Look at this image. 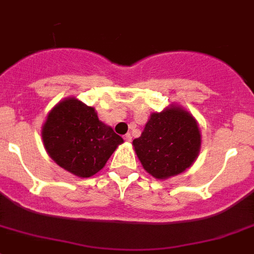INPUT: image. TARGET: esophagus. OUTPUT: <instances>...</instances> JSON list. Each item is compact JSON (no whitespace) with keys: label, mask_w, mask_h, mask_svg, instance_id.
Wrapping results in <instances>:
<instances>
[{"label":"esophagus","mask_w":254,"mask_h":254,"mask_svg":"<svg viewBox=\"0 0 254 254\" xmlns=\"http://www.w3.org/2000/svg\"><path fill=\"white\" fill-rule=\"evenodd\" d=\"M124 139L127 140V142H130V140H131V134H129V133L125 134V135H124Z\"/></svg>","instance_id":"esophagus-1"}]
</instances>
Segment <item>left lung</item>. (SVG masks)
Instances as JSON below:
<instances>
[{
	"label": "left lung",
	"instance_id": "left-lung-1",
	"mask_svg": "<svg viewBox=\"0 0 254 254\" xmlns=\"http://www.w3.org/2000/svg\"><path fill=\"white\" fill-rule=\"evenodd\" d=\"M133 145L143 167L152 176L167 179L183 173L197 158L200 133L189 112L171 107L152 114Z\"/></svg>",
	"mask_w": 254,
	"mask_h": 254
}]
</instances>
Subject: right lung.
<instances>
[{"label": "right lung", "mask_w": 254, "mask_h": 254, "mask_svg": "<svg viewBox=\"0 0 254 254\" xmlns=\"http://www.w3.org/2000/svg\"><path fill=\"white\" fill-rule=\"evenodd\" d=\"M42 138L51 158L80 178L106 165L123 138L98 120L93 107L75 98L63 101L48 114Z\"/></svg>", "instance_id": "right-lung-1"}]
</instances>
